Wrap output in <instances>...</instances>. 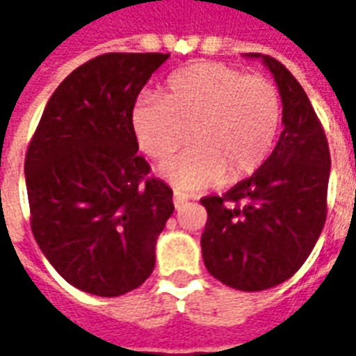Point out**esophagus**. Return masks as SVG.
I'll return each mask as SVG.
<instances>
[{
  "label": "esophagus",
  "instance_id": "1",
  "mask_svg": "<svg viewBox=\"0 0 356 356\" xmlns=\"http://www.w3.org/2000/svg\"><path fill=\"white\" fill-rule=\"evenodd\" d=\"M185 202H186V198L181 193L173 194V204H175V208H177V209L183 208V204H185Z\"/></svg>",
  "mask_w": 356,
  "mask_h": 356
}]
</instances>
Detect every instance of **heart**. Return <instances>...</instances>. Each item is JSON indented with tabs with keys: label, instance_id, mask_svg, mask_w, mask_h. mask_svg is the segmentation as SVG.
I'll use <instances>...</instances> for the list:
<instances>
[{
	"label": "heart",
	"instance_id": "1",
	"mask_svg": "<svg viewBox=\"0 0 356 356\" xmlns=\"http://www.w3.org/2000/svg\"><path fill=\"white\" fill-rule=\"evenodd\" d=\"M282 122L280 93L263 76L223 63H194L171 76L162 99L143 97L129 114L133 137L152 160H163L188 140L160 173L193 193L259 170L275 147Z\"/></svg>",
	"mask_w": 356,
	"mask_h": 356
}]
</instances>
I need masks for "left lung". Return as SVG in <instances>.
<instances>
[{"mask_svg":"<svg viewBox=\"0 0 356 356\" xmlns=\"http://www.w3.org/2000/svg\"><path fill=\"white\" fill-rule=\"evenodd\" d=\"M261 58L282 99L284 131L273 154L252 177L223 196H206L208 223L202 255L211 276L242 291L282 284L313 252L326 221L330 148L321 120L290 70Z\"/></svg>","mask_w":356,"mask_h":356,"instance_id":"8db88e82","label":"left lung"}]
</instances>
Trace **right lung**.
I'll use <instances>...</instances> for the list:
<instances>
[{
	"label": "right lung",
	"instance_id": "add662e5",
	"mask_svg": "<svg viewBox=\"0 0 356 356\" xmlns=\"http://www.w3.org/2000/svg\"><path fill=\"white\" fill-rule=\"evenodd\" d=\"M170 58L106 53L76 68L51 95L24 160L30 227L74 288L116 298L154 270L156 240L173 191L137 154L129 114Z\"/></svg>",
	"mask_w": 356,
	"mask_h": 356
}]
</instances>
